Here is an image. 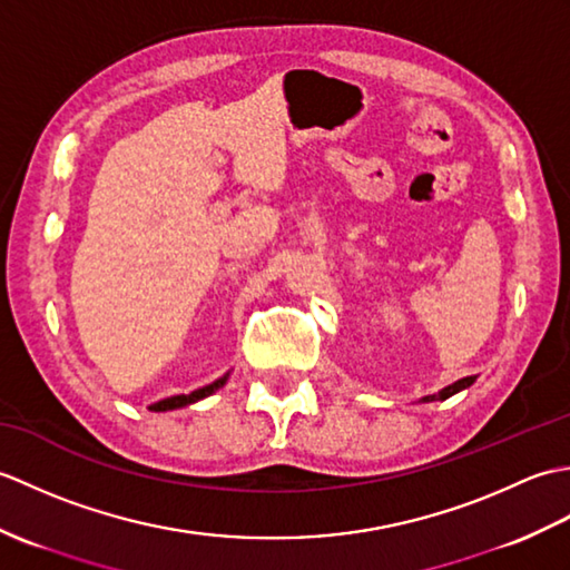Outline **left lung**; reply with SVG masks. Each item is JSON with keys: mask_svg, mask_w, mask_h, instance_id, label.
Wrapping results in <instances>:
<instances>
[{"mask_svg": "<svg viewBox=\"0 0 570 570\" xmlns=\"http://www.w3.org/2000/svg\"><path fill=\"white\" fill-rule=\"evenodd\" d=\"M472 382H475V377H463V380H458V382H453V384H448L445 390H441L439 394H431V396H423L421 402H443V399H448V396H453L455 392H460V390H465V386H470Z\"/></svg>", "mask_w": 570, "mask_h": 570, "instance_id": "obj_1", "label": "left lung"}]
</instances>
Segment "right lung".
Returning <instances> with one entry per match:
<instances>
[{
	"instance_id": "add662e5",
	"label": "right lung",
	"mask_w": 570,
	"mask_h": 570,
	"mask_svg": "<svg viewBox=\"0 0 570 570\" xmlns=\"http://www.w3.org/2000/svg\"><path fill=\"white\" fill-rule=\"evenodd\" d=\"M225 380H227V374H225V377L217 380V382H213V384H208V386H203V390H196V392H190V394H178V396L161 399V402L151 404L149 409H151V411H168V409H178V406L193 404V402H198V399H203V396H210L215 390H220V386L225 384Z\"/></svg>"
}]
</instances>
